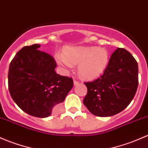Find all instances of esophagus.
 <instances>
[{"label":"esophagus","mask_w":148,"mask_h":148,"mask_svg":"<svg viewBox=\"0 0 148 148\" xmlns=\"http://www.w3.org/2000/svg\"><path fill=\"white\" fill-rule=\"evenodd\" d=\"M79 84V82H78V81H77V80L74 81V86H77V85H78Z\"/></svg>","instance_id":"34e87169"}]
</instances>
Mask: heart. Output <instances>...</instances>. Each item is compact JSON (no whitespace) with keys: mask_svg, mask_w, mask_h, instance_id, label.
<instances>
[{"mask_svg":"<svg viewBox=\"0 0 148 148\" xmlns=\"http://www.w3.org/2000/svg\"><path fill=\"white\" fill-rule=\"evenodd\" d=\"M57 63L64 70H69L78 64L79 74L82 78H96L104 71L109 60L108 51L96 47H74L64 50V54L56 53Z\"/></svg>","mask_w":148,"mask_h":148,"instance_id":"1","label":"heart"}]
</instances>
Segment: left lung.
I'll return each mask as SVG.
<instances>
[{
  "instance_id": "obj_1",
  "label": "left lung",
  "mask_w": 148,
  "mask_h": 148,
  "mask_svg": "<svg viewBox=\"0 0 148 148\" xmlns=\"http://www.w3.org/2000/svg\"><path fill=\"white\" fill-rule=\"evenodd\" d=\"M84 84L87 94L83 103L88 111L100 117L117 114L130 104L136 93L138 62L126 49L118 48L103 75Z\"/></svg>"
}]
</instances>
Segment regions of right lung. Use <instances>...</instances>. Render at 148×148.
Masks as SVG:
<instances>
[{
  "label": "right lung",
  "instance_id": "obj_1",
  "mask_svg": "<svg viewBox=\"0 0 148 148\" xmlns=\"http://www.w3.org/2000/svg\"><path fill=\"white\" fill-rule=\"evenodd\" d=\"M40 45L25 46L9 66L8 88L12 99L30 116L46 118L63 102L74 84L71 78L55 72V60L39 50Z\"/></svg>",
  "mask_w": 148,
  "mask_h": 148
}]
</instances>
